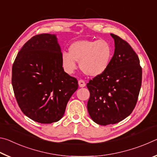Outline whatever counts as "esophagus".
I'll use <instances>...</instances> for the list:
<instances>
[{"instance_id":"obj_1","label":"esophagus","mask_w":157,"mask_h":157,"mask_svg":"<svg viewBox=\"0 0 157 157\" xmlns=\"http://www.w3.org/2000/svg\"><path fill=\"white\" fill-rule=\"evenodd\" d=\"M78 84H79V87H84L85 86H86V84H85L84 81V80H82V79H80V80H79Z\"/></svg>"}]
</instances>
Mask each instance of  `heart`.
<instances>
[{"mask_svg":"<svg viewBox=\"0 0 157 157\" xmlns=\"http://www.w3.org/2000/svg\"><path fill=\"white\" fill-rule=\"evenodd\" d=\"M113 49L105 40H79L69 47V52H63L62 65L66 73L72 74L77 68V63L86 75L97 77L104 73L110 65Z\"/></svg>","mask_w":157,"mask_h":157,"instance_id":"b5f03b06","label":"heart"}]
</instances>
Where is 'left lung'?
I'll return each instance as SVG.
<instances>
[{
    "instance_id": "1",
    "label": "left lung",
    "mask_w": 157,
    "mask_h": 157,
    "mask_svg": "<svg viewBox=\"0 0 157 157\" xmlns=\"http://www.w3.org/2000/svg\"><path fill=\"white\" fill-rule=\"evenodd\" d=\"M114 54L107 70L86 84L90 92L87 109L95 123L115 124L129 116L136 106L142 82L139 57L129 44L110 34Z\"/></svg>"
}]
</instances>
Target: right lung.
I'll list each match as a JSON object with an SVG mask.
<instances>
[{"instance_id":"1","label":"right lung","mask_w":157,"mask_h":157,"mask_svg":"<svg viewBox=\"0 0 157 157\" xmlns=\"http://www.w3.org/2000/svg\"><path fill=\"white\" fill-rule=\"evenodd\" d=\"M56 34H41L23 45L12 66L16 99L26 116L37 123L59 121L78 80L64 72Z\"/></svg>"}]
</instances>
